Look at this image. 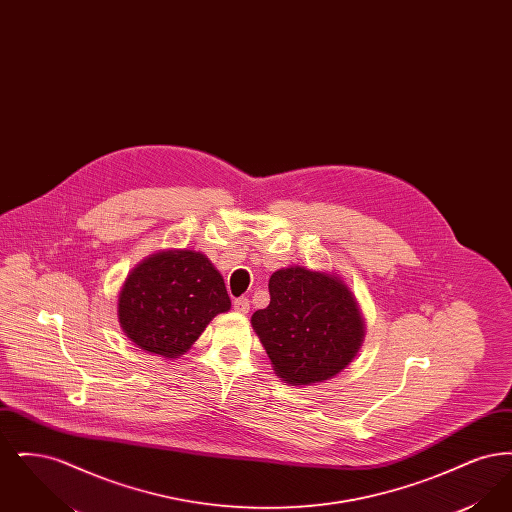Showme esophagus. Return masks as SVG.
Returning <instances> with one entry per match:
<instances>
[{
  "instance_id": "obj_1",
  "label": "esophagus",
  "mask_w": 512,
  "mask_h": 512,
  "mask_svg": "<svg viewBox=\"0 0 512 512\" xmlns=\"http://www.w3.org/2000/svg\"><path fill=\"white\" fill-rule=\"evenodd\" d=\"M234 309L238 311V313H249V299L247 297H238V299H234Z\"/></svg>"
}]
</instances>
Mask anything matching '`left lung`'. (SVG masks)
I'll list each match as a JSON object with an SVG mask.
<instances>
[{
	"label": "left lung",
	"instance_id": "8db88e82",
	"mask_svg": "<svg viewBox=\"0 0 512 512\" xmlns=\"http://www.w3.org/2000/svg\"><path fill=\"white\" fill-rule=\"evenodd\" d=\"M270 303L251 324L280 378L309 386L336 376L357 355L365 336L351 292L336 276L303 267L276 270Z\"/></svg>",
	"mask_w": 512,
	"mask_h": 512
}]
</instances>
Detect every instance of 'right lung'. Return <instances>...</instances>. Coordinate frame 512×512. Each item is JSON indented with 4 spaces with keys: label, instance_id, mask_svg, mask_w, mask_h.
Masks as SVG:
<instances>
[{
    "label": "right lung",
    "instance_id": "add662e5",
    "mask_svg": "<svg viewBox=\"0 0 512 512\" xmlns=\"http://www.w3.org/2000/svg\"><path fill=\"white\" fill-rule=\"evenodd\" d=\"M230 309L224 280L195 251H161L134 268L119 295L126 336L147 353L176 359L205 326Z\"/></svg>",
    "mask_w": 512,
    "mask_h": 512
}]
</instances>
